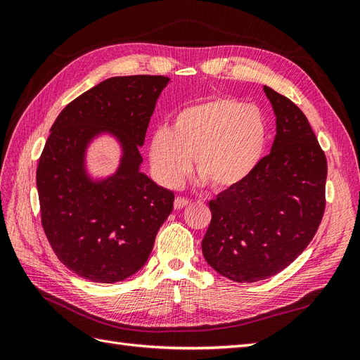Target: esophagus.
<instances>
[{"mask_svg":"<svg viewBox=\"0 0 360 360\" xmlns=\"http://www.w3.org/2000/svg\"><path fill=\"white\" fill-rule=\"evenodd\" d=\"M191 204V200L188 198H183V197H177L176 201H174V209L176 210H180V209H184V207Z\"/></svg>","mask_w":360,"mask_h":360,"instance_id":"1","label":"esophagus"}]
</instances>
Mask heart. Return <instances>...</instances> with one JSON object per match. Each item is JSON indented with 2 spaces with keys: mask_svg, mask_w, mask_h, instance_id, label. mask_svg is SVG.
I'll use <instances>...</instances> for the list:
<instances>
[{
  "mask_svg": "<svg viewBox=\"0 0 360 360\" xmlns=\"http://www.w3.org/2000/svg\"><path fill=\"white\" fill-rule=\"evenodd\" d=\"M267 124L263 112L231 97H216L183 108L169 132L159 129L150 141V162L156 177L177 186L193 167L214 191L243 183L263 155Z\"/></svg>",
  "mask_w": 360,
  "mask_h": 360,
  "instance_id": "obj_1",
  "label": "heart"
}]
</instances>
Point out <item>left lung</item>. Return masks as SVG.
Listing matches in <instances>:
<instances>
[{
    "label": "left lung",
    "instance_id": "left-lung-1",
    "mask_svg": "<svg viewBox=\"0 0 360 360\" xmlns=\"http://www.w3.org/2000/svg\"><path fill=\"white\" fill-rule=\"evenodd\" d=\"M276 115V136L249 177L209 202L212 221L202 254L236 282L275 276L317 233L326 209L328 160L300 108L264 86Z\"/></svg>",
    "mask_w": 360,
    "mask_h": 360
}]
</instances>
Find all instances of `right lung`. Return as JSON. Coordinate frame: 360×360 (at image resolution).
I'll return each instance as SVG.
<instances>
[{
    "label": "right lung",
    "mask_w": 360,
    "mask_h": 360,
    "mask_svg": "<svg viewBox=\"0 0 360 360\" xmlns=\"http://www.w3.org/2000/svg\"><path fill=\"white\" fill-rule=\"evenodd\" d=\"M167 76H115L72 101L57 117L37 165L41 226L61 263L78 276L114 284L146 264L174 192L139 172L150 117ZM110 128L125 155L115 176L91 184L86 143Z\"/></svg>",
    "instance_id": "add662e5"
}]
</instances>
